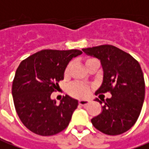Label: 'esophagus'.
I'll use <instances>...</instances> for the list:
<instances>
[{"label":"esophagus","mask_w":149,"mask_h":149,"mask_svg":"<svg viewBox=\"0 0 149 149\" xmlns=\"http://www.w3.org/2000/svg\"><path fill=\"white\" fill-rule=\"evenodd\" d=\"M90 103L89 100H79V105H82V106H86V105H88Z\"/></svg>","instance_id":"1"}]
</instances>
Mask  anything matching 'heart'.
Instances as JSON below:
<instances>
[{
	"label": "heart",
	"instance_id": "heart-1",
	"mask_svg": "<svg viewBox=\"0 0 149 149\" xmlns=\"http://www.w3.org/2000/svg\"><path fill=\"white\" fill-rule=\"evenodd\" d=\"M93 60H95V59H87V60L86 61V65L88 63L91 62V61H93ZM70 67H71V66L68 65V66L66 68V69H65L64 72L65 76L68 75V73H69ZM89 92H90L89 87L82 84H74L72 85V86H70L69 88V93L72 95V96H75V97H79V98L86 97V96H87V95H89Z\"/></svg>",
	"mask_w": 149,
	"mask_h": 149
}]
</instances>
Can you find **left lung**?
<instances>
[{"mask_svg":"<svg viewBox=\"0 0 149 149\" xmlns=\"http://www.w3.org/2000/svg\"><path fill=\"white\" fill-rule=\"evenodd\" d=\"M85 54L100 61L103 81L95 91H110L101 113L91 119L95 129L108 135H118L134 125L140 115L145 95V82L141 67L130 54L113 45L83 49ZM95 100L102 104L98 98Z\"/></svg>","mask_w":149,"mask_h":149,"instance_id":"8db88e82","label":"left lung"}]
</instances>
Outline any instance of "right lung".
<instances>
[{"mask_svg": "<svg viewBox=\"0 0 149 149\" xmlns=\"http://www.w3.org/2000/svg\"><path fill=\"white\" fill-rule=\"evenodd\" d=\"M81 51L44 49L23 60L15 72L12 95L19 118L36 134L50 136L65 130L78 100L66 95L59 105L51 94L64 78L72 59Z\"/></svg>", "mask_w": 149, "mask_h": 149, "instance_id": "obj_1", "label": "right lung"}]
</instances>
